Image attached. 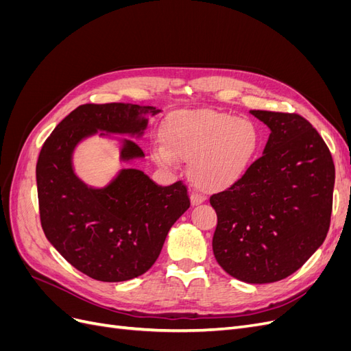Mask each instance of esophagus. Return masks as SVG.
<instances>
[{"label": "esophagus", "mask_w": 351, "mask_h": 351, "mask_svg": "<svg viewBox=\"0 0 351 351\" xmlns=\"http://www.w3.org/2000/svg\"><path fill=\"white\" fill-rule=\"evenodd\" d=\"M204 200H205V197L202 196V195H199V193H192V196H190V202H192L193 206H197L200 204H204Z\"/></svg>", "instance_id": "esophagus-1"}]
</instances>
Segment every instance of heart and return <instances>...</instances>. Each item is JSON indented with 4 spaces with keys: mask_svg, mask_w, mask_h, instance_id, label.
Masks as SVG:
<instances>
[{
    "mask_svg": "<svg viewBox=\"0 0 351 351\" xmlns=\"http://www.w3.org/2000/svg\"><path fill=\"white\" fill-rule=\"evenodd\" d=\"M261 146L259 127L247 119L210 110L182 111L167 121L154 158L162 167L189 161V176L197 187L221 192L247 174Z\"/></svg>",
    "mask_w": 351,
    "mask_h": 351,
    "instance_id": "heart-1",
    "label": "heart"
}]
</instances>
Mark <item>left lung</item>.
Wrapping results in <instances>:
<instances>
[{
	"label": "left lung",
	"instance_id": "left-lung-1",
	"mask_svg": "<svg viewBox=\"0 0 351 351\" xmlns=\"http://www.w3.org/2000/svg\"><path fill=\"white\" fill-rule=\"evenodd\" d=\"M250 112L271 134L247 174L210 196L218 217L212 249L231 277L267 284L294 274L324 243L335 167L321 134L302 115Z\"/></svg>",
	"mask_w": 351,
	"mask_h": 351
}]
</instances>
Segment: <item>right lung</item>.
I'll return each mask as SVG.
<instances>
[{
	"label": "right lung",
	"mask_w": 351,
	"mask_h": 351,
	"mask_svg": "<svg viewBox=\"0 0 351 351\" xmlns=\"http://www.w3.org/2000/svg\"><path fill=\"white\" fill-rule=\"evenodd\" d=\"M147 112L159 110L123 102L80 105L49 134L38 158L42 230L62 258L93 280L120 282L145 274L190 206L186 184L158 186L141 169H121L104 189L88 187L73 171V151L84 137L98 130L141 136ZM143 156L133 141L123 142V161Z\"/></svg>",
	"instance_id": "right-lung-1"
}]
</instances>
